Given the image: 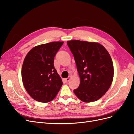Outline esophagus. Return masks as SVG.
<instances>
[{
	"mask_svg": "<svg viewBox=\"0 0 134 134\" xmlns=\"http://www.w3.org/2000/svg\"><path fill=\"white\" fill-rule=\"evenodd\" d=\"M70 78H71V77H70V76H69V77H68V78H66V79H65V80H66V82H69V80H70Z\"/></svg>",
	"mask_w": 134,
	"mask_h": 134,
	"instance_id": "1",
	"label": "esophagus"
}]
</instances>
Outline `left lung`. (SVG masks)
<instances>
[{"label": "left lung", "mask_w": 134, "mask_h": 134, "mask_svg": "<svg viewBox=\"0 0 134 134\" xmlns=\"http://www.w3.org/2000/svg\"><path fill=\"white\" fill-rule=\"evenodd\" d=\"M67 44L80 78L79 87L74 90L75 94L84 102L99 99L108 90L113 78V63L108 52L96 42L71 40Z\"/></svg>", "instance_id": "left-lung-1"}]
</instances>
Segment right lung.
I'll list each match as a JSON object with an SVG mask.
<instances>
[{"label":"right lung","mask_w":134,"mask_h":134,"mask_svg":"<svg viewBox=\"0 0 134 134\" xmlns=\"http://www.w3.org/2000/svg\"><path fill=\"white\" fill-rule=\"evenodd\" d=\"M64 42H52L31 49L24 60L22 78L26 90L32 98L48 102L58 94L63 85L54 64L55 56Z\"/></svg>","instance_id":"add662e5"}]
</instances>
